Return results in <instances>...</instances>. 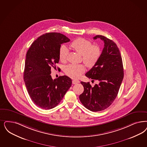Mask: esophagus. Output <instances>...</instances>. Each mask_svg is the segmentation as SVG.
<instances>
[{
	"label": "esophagus",
	"instance_id": "esophagus-1",
	"mask_svg": "<svg viewBox=\"0 0 147 147\" xmlns=\"http://www.w3.org/2000/svg\"><path fill=\"white\" fill-rule=\"evenodd\" d=\"M79 82H80V81H79V80H73L72 81V84H74V85L77 84H78V83H79Z\"/></svg>",
	"mask_w": 147,
	"mask_h": 147
}]
</instances>
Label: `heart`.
I'll use <instances>...</instances> for the list:
<instances>
[{
	"label": "heart",
	"instance_id": "heart-1",
	"mask_svg": "<svg viewBox=\"0 0 147 147\" xmlns=\"http://www.w3.org/2000/svg\"><path fill=\"white\" fill-rule=\"evenodd\" d=\"M69 46L71 49L82 55L84 63L88 68H92L96 64L101 55L99 46L92 45L90 40L84 38H78L73 40ZM69 50L65 46H62L59 51V58L62 62H66L68 59ZM64 71L66 74L73 79L79 78L85 71L83 65L69 64L66 66Z\"/></svg>",
	"mask_w": 147,
	"mask_h": 147
}]
</instances>
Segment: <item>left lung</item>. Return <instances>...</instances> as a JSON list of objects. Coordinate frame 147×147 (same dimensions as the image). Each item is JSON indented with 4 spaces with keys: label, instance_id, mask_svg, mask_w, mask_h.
I'll use <instances>...</instances> for the list:
<instances>
[{
    "label": "left lung",
    "instance_id": "1",
    "mask_svg": "<svg viewBox=\"0 0 147 147\" xmlns=\"http://www.w3.org/2000/svg\"><path fill=\"white\" fill-rule=\"evenodd\" d=\"M104 41V47L96 64L85 74L97 80L99 84L92 86L90 82L81 81L84 91L80 95L82 104L91 111H100L110 107L115 100L124 77L123 62L116 44L106 37L96 35L94 40Z\"/></svg>",
    "mask_w": 147,
    "mask_h": 147
}]
</instances>
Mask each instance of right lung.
<instances>
[{
	"label": "right lung",
	"instance_id": "right-lung-1",
	"mask_svg": "<svg viewBox=\"0 0 147 147\" xmlns=\"http://www.w3.org/2000/svg\"><path fill=\"white\" fill-rule=\"evenodd\" d=\"M70 40L57 32L46 33L37 38L26 55L24 80L32 101L39 107L49 110L61 101L72 81L66 76L53 80L51 68L59 62L61 45Z\"/></svg>",
	"mask_w": 147,
	"mask_h": 147
}]
</instances>
